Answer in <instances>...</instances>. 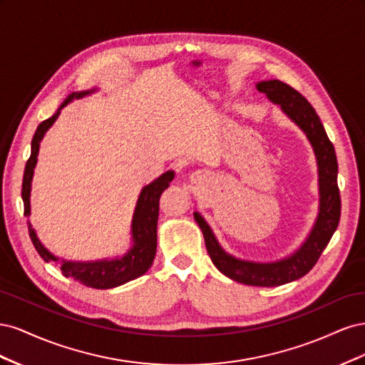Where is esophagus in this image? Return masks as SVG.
Wrapping results in <instances>:
<instances>
[{
	"instance_id": "esophagus-1",
	"label": "esophagus",
	"mask_w": 365,
	"mask_h": 365,
	"mask_svg": "<svg viewBox=\"0 0 365 365\" xmlns=\"http://www.w3.org/2000/svg\"><path fill=\"white\" fill-rule=\"evenodd\" d=\"M202 176V173H196V178H201Z\"/></svg>"
}]
</instances>
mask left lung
<instances>
[{"label": "left lung", "instance_id": "8db88e82", "mask_svg": "<svg viewBox=\"0 0 365 365\" xmlns=\"http://www.w3.org/2000/svg\"><path fill=\"white\" fill-rule=\"evenodd\" d=\"M256 88L268 97L269 102L280 106L282 113L303 130L314 149L319 195L315 222L302 245L289 256L272 262H254L227 252L201 213L195 212L193 216L202 230L208 256L220 272L239 283L271 288V286L298 280L314 268L339 224L341 197L336 181L338 163L335 148L330 143L322 120L317 115L312 105L292 86L277 79L260 81L256 83Z\"/></svg>", "mask_w": 365, "mask_h": 365}]
</instances>
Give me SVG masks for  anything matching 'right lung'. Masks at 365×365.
Here are the masks:
<instances>
[{"label":"right lung","instance_id":"right-lung-1","mask_svg":"<svg viewBox=\"0 0 365 365\" xmlns=\"http://www.w3.org/2000/svg\"><path fill=\"white\" fill-rule=\"evenodd\" d=\"M98 91V88L94 86L91 90L85 91H74L71 93L58 108L50 118L43 120L38 126L35 135L31 140V153L26 164L24 180H23V201H24V215L29 217L31 213L30 208V193H31V180L35 168L38 163V153L41 141L46 135V132L53 126L54 121L58 120L62 108L67 106L74 98H82ZM175 178V172L168 170L164 172L157 180H153L150 184L145 185L140 192L137 200V205L134 210L130 222V248L123 254L113 259H101V260H88V262H76L67 260L54 256L51 251L43 247L39 240L35 228L29 224V235L31 237L33 245H35L39 256L46 262H56L61 263V271L65 277H71L77 282H81L85 286L96 289H111L117 288L120 284H125L130 280H134L140 275L148 272L152 267L153 259L157 252V224H158V213H160V196L168 189L172 180Z\"/></svg>","mask_w":365,"mask_h":365}]
</instances>
